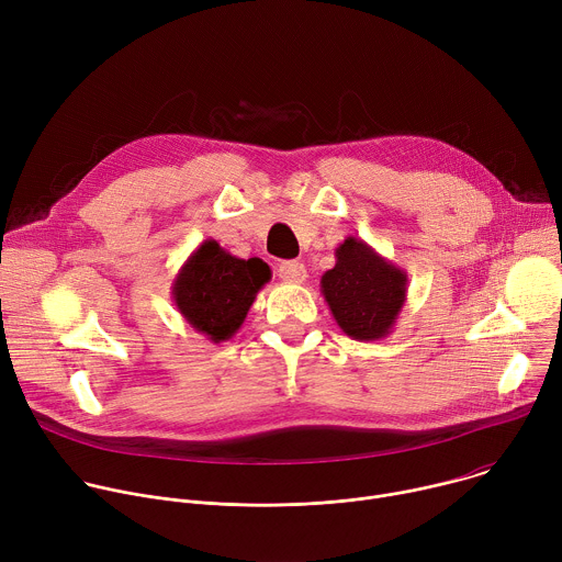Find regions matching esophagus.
Masks as SVG:
<instances>
[{"mask_svg": "<svg viewBox=\"0 0 562 562\" xmlns=\"http://www.w3.org/2000/svg\"><path fill=\"white\" fill-rule=\"evenodd\" d=\"M278 276L284 280V282H293V284H302L306 280V269L304 265L295 262V260H286L278 267Z\"/></svg>", "mask_w": 562, "mask_h": 562, "instance_id": "esophagus-1", "label": "esophagus"}]
</instances>
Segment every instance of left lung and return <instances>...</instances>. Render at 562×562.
I'll return each instance as SVG.
<instances>
[{"instance_id":"left-lung-1","label":"left lung","mask_w":562,"mask_h":562,"mask_svg":"<svg viewBox=\"0 0 562 562\" xmlns=\"http://www.w3.org/2000/svg\"><path fill=\"white\" fill-rule=\"evenodd\" d=\"M407 273L364 239L349 235L336 249V267L319 280L338 327L353 340L386 338L407 302Z\"/></svg>"}]
</instances>
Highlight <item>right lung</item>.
<instances>
[{
  "label": "right lung",
  "mask_w": 562,
  "mask_h": 562,
  "mask_svg": "<svg viewBox=\"0 0 562 562\" xmlns=\"http://www.w3.org/2000/svg\"><path fill=\"white\" fill-rule=\"evenodd\" d=\"M271 280L260 258L239 260L215 239L189 256L173 280V302L187 323L211 342H224L243 327L258 291Z\"/></svg>",
  "instance_id": "1"
}]
</instances>
